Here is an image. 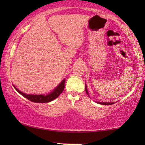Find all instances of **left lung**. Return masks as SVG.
I'll return each instance as SVG.
<instances>
[{
	"label": "left lung",
	"mask_w": 145,
	"mask_h": 145,
	"mask_svg": "<svg viewBox=\"0 0 145 145\" xmlns=\"http://www.w3.org/2000/svg\"><path fill=\"white\" fill-rule=\"evenodd\" d=\"M85 91H86V94H87L89 96V93H88V91H87V88H86V85H85ZM97 103H98V104H102V105H112V104H114L113 102H97Z\"/></svg>",
	"instance_id": "obj_1"
}]
</instances>
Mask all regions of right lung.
Returning a JSON list of instances; mask_svg holds the SVG:
<instances>
[{
	"label": "right lung",
	"mask_w": 145,
	"mask_h": 145,
	"mask_svg": "<svg viewBox=\"0 0 145 145\" xmlns=\"http://www.w3.org/2000/svg\"><path fill=\"white\" fill-rule=\"evenodd\" d=\"M65 80H63L62 82H61V84H60L59 85L52 91V92H51L50 93L47 95H26L24 93L21 92L20 91H19L18 89H16V87L14 88L20 94H21L22 95L24 96V97H26V99H28L29 100L33 101V102L48 103L54 100V99H56V97H59L60 94L63 92L65 88Z\"/></svg>",
	"instance_id": "add662e5"
}]
</instances>
